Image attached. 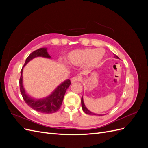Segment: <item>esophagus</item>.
Returning <instances> with one entry per match:
<instances>
[{
    "mask_svg": "<svg viewBox=\"0 0 148 148\" xmlns=\"http://www.w3.org/2000/svg\"><path fill=\"white\" fill-rule=\"evenodd\" d=\"M80 80H81V78H80L79 77H73L71 79V83H73L77 82L80 81Z\"/></svg>",
    "mask_w": 148,
    "mask_h": 148,
    "instance_id": "1",
    "label": "esophagus"
}]
</instances>
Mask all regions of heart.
Here are the masks:
<instances>
[{
    "label": "heart",
    "instance_id": "b5f03b06",
    "mask_svg": "<svg viewBox=\"0 0 148 148\" xmlns=\"http://www.w3.org/2000/svg\"><path fill=\"white\" fill-rule=\"evenodd\" d=\"M104 56L105 51L102 48L77 49L70 52L66 60L70 65L78 66L85 64L88 69H92L101 63Z\"/></svg>",
    "mask_w": 148,
    "mask_h": 148
}]
</instances>
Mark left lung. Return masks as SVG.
I'll list each match as a JSON object with an SVG mask.
<instances>
[{
    "label": "left lung",
    "mask_w": 148,
    "mask_h": 148,
    "mask_svg": "<svg viewBox=\"0 0 148 148\" xmlns=\"http://www.w3.org/2000/svg\"><path fill=\"white\" fill-rule=\"evenodd\" d=\"M114 57L115 58V59H119V57L116 56L115 54H114ZM82 109H83V110L84 112L85 113L87 114H89V115H99V116H101V115H103L102 114H97L93 113V112H91L90 110H89L87 109V107H86V106L84 105V101H83V96H82Z\"/></svg>",
    "instance_id": "left-lung-1"
}]
</instances>
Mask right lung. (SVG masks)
Segmentation results:
<instances>
[{"label":"right lung","mask_w":148,"mask_h":148,"mask_svg":"<svg viewBox=\"0 0 148 148\" xmlns=\"http://www.w3.org/2000/svg\"><path fill=\"white\" fill-rule=\"evenodd\" d=\"M38 57L51 59V56L48 53L47 49L46 47L40 48L30 53L27 59H26L25 65L21 71V77L20 79V91L25 102L33 109L43 114L54 113L60 108L65 92L71 84V82L70 79L65 80L64 82L60 83V84H59L51 94L45 97L41 98V99H36V98L29 96L25 91L23 86V70L25 66L29 61Z\"/></svg>","instance_id":"1"}]
</instances>
